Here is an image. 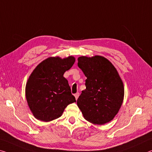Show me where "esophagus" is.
<instances>
[{"label":"esophagus","instance_id":"34e87169","mask_svg":"<svg viewBox=\"0 0 152 152\" xmlns=\"http://www.w3.org/2000/svg\"><path fill=\"white\" fill-rule=\"evenodd\" d=\"M79 96V93L77 92V93H76L75 94V99H78Z\"/></svg>","mask_w":152,"mask_h":152}]
</instances>
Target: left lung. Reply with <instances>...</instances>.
<instances>
[{
	"instance_id": "left-lung-1",
	"label": "left lung",
	"mask_w": 152,
	"mask_h": 152,
	"mask_svg": "<svg viewBox=\"0 0 152 152\" xmlns=\"http://www.w3.org/2000/svg\"><path fill=\"white\" fill-rule=\"evenodd\" d=\"M77 60L78 66L87 77L86 89L77 99V106L86 120L90 123H108L123 104V81L113 64L103 56H80Z\"/></svg>"
}]
</instances>
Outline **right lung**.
Returning <instances> with one entry per match:
<instances>
[{"instance_id": "right-lung-1", "label": "right lung", "mask_w": 152, "mask_h": 152, "mask_svg": "<svg viewBox=\"0 0 152 152\" xmlns=\"http://www.w3.org/2000/svg\"><path fill=\"white\" fill-rule=\"evenodd\" d=\"M75 58L49 57L39 63L29 76L26 87L28 106L35 118L44 122L59 118L64 108L75 102L67 79L63 77Z\"/></svg>"}]
</instances>
